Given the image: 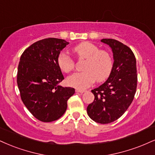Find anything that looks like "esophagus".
I'll use <instances>...</instances> for the list:
<instances>
[{
    "instance_id": "1",
    "label": "esophagus",
    "mask_w": 155,
    "mask_h": 155,
    "mask_svg": "<svg viewBox=\"0 0 155 155\" xmlns=\"http://www.w3.org/2000/svg\"><path fill=\"white\" fill-rule=\"evenodd\" d=\"M76 92H79V93H84V92H85V90H81V89H76Z\"/></svg>"
}]
</instances>
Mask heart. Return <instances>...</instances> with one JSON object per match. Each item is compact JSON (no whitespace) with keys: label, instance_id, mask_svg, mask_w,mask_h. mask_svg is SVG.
I'll return each mask as SVG.
<instances>
[{"label":"heart","instance_id":"1","mask_svg":"<svg viewBox=\"0 0 155 155\" xmlns=\"http://www.w3.org/2000/svg\"><path fill=\"white\" fill-rule=\"evenodd\" d=\"M80 58L87 59L83 72L75 73L68 76L66 82L79 89L87 88L94 81H102L110 76L113 68V59L108 52L99 50L94 44L84 42L73 49ZM58 65L61 71L69 73L74 68V61L68 54L61 53L58 57Z\"/></svg>","mask_w":155,"mask_h":155}]
</instances>
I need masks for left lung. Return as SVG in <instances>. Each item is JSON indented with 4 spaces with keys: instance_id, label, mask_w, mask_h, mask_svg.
I'll list each match as a JSON object with an SVG mask.
<instances>
[{
    "instance_id": "1",
    "label": "left lung",
    "mask_w": 155,
    "mask_h": 155,
    "mask_svg": "<svg viewBox=\"0 0 155 155\" xmlns=\"http://www.w3.org/2000/svg\"><path fill=\"white\" fill-rule=\"evenodd\" d=\"M113 52L112 71L105 83L92 89V103L87 108L89 118L102 124H110L122 115L133 101L137 86V61L132 50L113 39H102Z\"/></svg>"
}]
</instances>
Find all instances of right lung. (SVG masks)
<instances>
[{"instance_id":"add662e5","label":"right lung","mask_w":155,"mask_h":155,"mask_svg":"<svg viewBox=\"0 0 155 155\" xmlns=\"http://www.w3.org/2000/svg\"><path fill=\"white\" fill-rule=\"evenodd\" d=\"M68 44L62 39H44L27 48L20 58L17 84L21 100L42 122L61 118L66 110L67 101L75 93L74 88L59 85L64 77L58 57Z\"/></svg>"}]
</instances>
